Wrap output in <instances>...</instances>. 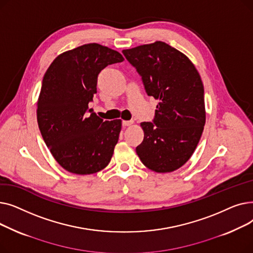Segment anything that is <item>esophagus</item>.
Here are the masks:
<instances>
[{"mask_svg": "<svg viewBox=\"0 0 253 253\" xmlns=\"http://www.w3.org/2000/svg\"><path fill=\"white\" fill-rule=\"evenodd\" d=\"M132 124H133V121H132V120H130V121H123V122H122V125H123L124 127L130 126V125H132Z\"/></svg>", "mask_w": 253, "mask_h": 253, "instance_id": "esophagus-1", "label": "esophagus"}]
</instances>
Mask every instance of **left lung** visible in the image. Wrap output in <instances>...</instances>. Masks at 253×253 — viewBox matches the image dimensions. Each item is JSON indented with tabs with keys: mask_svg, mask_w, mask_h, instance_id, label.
<instances>
[{
	"mask_svg": "<svg viewBox=\"0 0 253 253\" xmlns=\"http://www.w3.org/2000/svg\"><path fill=\"white\" fill-rule=\"evenodd\" d=\"M122 52L148 95L159 100L153 122L140 124L144 137L136 154L155 172L174 171L191 158L204 129L201 77L183 53L161 41Z\"/></svg>",
	"mask_w": 253,
	"mask_h": 253,
	"instance_id": "left-lung-1",
	"label": "left lung"
}]
</instances>
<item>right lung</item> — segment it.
Wrapping results in <instances>:
<instances>
[{"label":"right lung","mask_w":253,"mask_h":253,"mask_svg":"<svg viewBox=\"0 0 253 253\" xmlns=\"http://www.w3.org/2000/svg\"><path fill=\"white\" fill-rule=\"evenodd\" d=\"M119 52L96 43L58 55L44 75L37 119L42 137L57 163L75 174L96 173L109 165L121 120L103 121L88 108L97 77L122 62Z\"/></svg>","instance_id":"obj_1"}]
</instances>
